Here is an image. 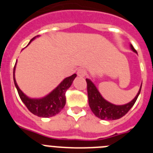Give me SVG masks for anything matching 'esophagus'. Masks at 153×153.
Here are the masks:
<instances>
[{"mask_svg": "<svg viewBox=\"0 0 153 153\" xmlns=\"http://www.w3.org/2000/svg\"><path fill=\"white\" fill-rule=\"evenodd\" d=\"M86 74H87V71L85 69L80 68L77 70V75L79 77H84L85 76H86Z\"/></svg>", "mask_w": 153, "mask_h": 153, "instance_id": "1", "label": "esophagus"}]
</instances>
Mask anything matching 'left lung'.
Masks as SVG:
<instances>
[{"label": "left lung", "instance_id": "8db88e82", "mask_svg": "<svg viewBox=\"0 0 153 153\" xmlns=\"http://www.w3.org/2000/svg\"><path fill=\"white\" fill-rule=\"evenodd\" d=\"M130 47L132 51L137 53L134 49V47H132V45H130ZM86 81L87 83V94H88L90 107L96 117L101 120H115L120 119L121 117L125 116L136 102L142 88L141 85L137 95L131 102H128L125 105L117 106V105H114V104L110 103L109 102L106 101L101 96L100 92L98 91L95 85L92 83L91 80H90L89 79H86Z\"/></svg>", "mask_w": 153, "mask_h": 153}]
</instances>
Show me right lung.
<instances>
[{
  "label": "right lung",
  "mask_w": 153,
  "mask_h": 153,
  "mask_svg": "<svg viewBox=\"0 0 153 153\" xmlns=\"http://www.w3.org/2000/svg\"><path fill=\"white\" fill-rule=\"evenodd\" d=\"M36 37V36H35ZM30 41V43L33 39ZM29 43V44H30ZM15 66L13 67V81L15 84L16 88L18 92L19 97L22 100V102L25 104L28 109L33 114L36 115L40 117H53L55 115L58 114L64 107L66 104V97L65 93L67 90L70 88L72 84L73 81L76 76V74H74L69 77L65 78L56 89L53 90L51 93L43 97L41 99H30L27 97L18 87L17 82L14 77V72H15Z\"/></svg>",
  "instance_id": "obj_1"
}]
</instances>
